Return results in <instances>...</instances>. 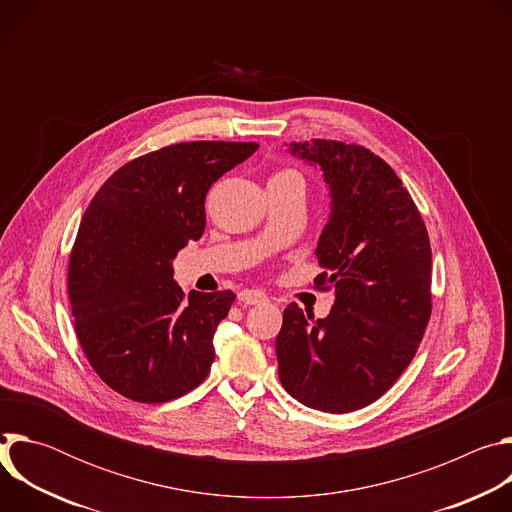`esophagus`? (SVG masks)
Masks as SVG:
<instances>
[{
    "label": "esophagus",
    "instance_id": "34e87169",
    "mask_svg": "<svg viewBox=\"0 0 512 512\" xmlns=\"http://www.w3.org/2000/svg\"><path fill=\"white\" fill-rule=\"evenodd\" d=\"M239 302L245 304V306H255V304L267 302V296L259 289H243L239 294Z\"/></svg>",
    "mask_w": 512,
    "mask_h": 512
}]
</instances>
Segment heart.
I'll return each instance as SVG.
<instances>
[{
    "mask_svg": "<svg viewBox=\"0 0 512 512\" xmlns=\"http://www.w3.org/2000/svg\"><path fill=\"white\" fill-rule=\"evenodd\" d=\"M273 178H296V180H302L300 174L294 172V170H281V172H277Z\"/></svg>",
    "mask_w": 512,
    "mask_h": 512,
    "instance_id": "b5f03b06",
    "label": "heart"
}]
</instances>
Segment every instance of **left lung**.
<instances>
[{"label":"left lung","mask_w":512,"mask_h":512,"mask_svg":"<svg viewBox=\"0 0 512 512\" xmlns=\"http://www.w3.org/2000/svg\"><path fill=\"white\" fill-rule=\"evenodd\" d=\"M289 152L330 188L314 283L334 289V306L320 320L298 304L283 310L279 379L306 407L348 413L383 397L417 352L431 316L429 237L411 194L371 150L312 139Z\"/></svg>","instance_id":"8db88e82"}]
</instances>
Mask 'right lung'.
Segmentation results:
<instances>
[{"mask_svg": "<svg viewBox=\"0 0 512 512\" xmlns=\"http://www.w3.org/2000/svg\"><path fill=\"white\" fill-rule=\"evenodd\" d=\"M255 141H186L139 156L95 194L68 265L77 338L95 373L119 395L166 403L198 387L233 291L184 298L172 261L206 227L204 198Z\"/></svg>", "mask_w": 512, "mask_h": 512, "instance_id": "right-lung-1", "label": "right lung"}]
</instances>
